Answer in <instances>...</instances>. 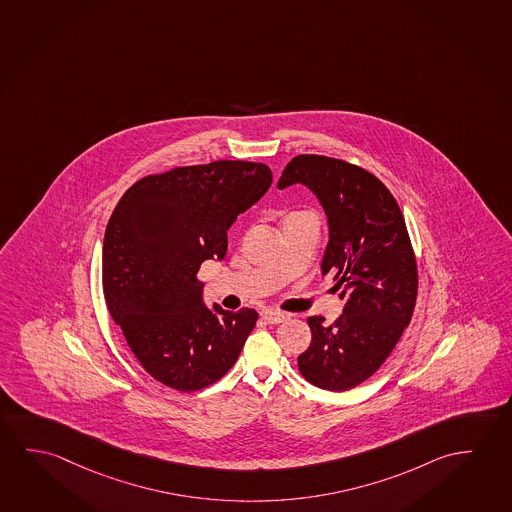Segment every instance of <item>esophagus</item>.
Segmentation results:
<instances>
[{
    "mask_svg": "<svg viewBox=\"0 0 512 512\" xmlns=\"http://www.w3.org/2000/svg\"><path fill=\"white\" fill-rule=\"evenodd\" d=\"M261 318H263L267 324H281V322H284V320L288 318V315L281 313V311H263Z\"/></svg>",
    "mask_w": 512,
    "mask_h": 512,
    "instance_id": "1",
    "label": "esophagus"
}]
</instances>
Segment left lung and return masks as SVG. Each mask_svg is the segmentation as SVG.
Listing matches in <instances>:
<instances>
[{"mask_svg":"<svg viewBox=\"0 0 512 512\" xmlns=\"http://www.w3.org/2000/svg\"><path fill=\"white\" fill-rule=\"evenodd\" d=\"M302 183L324 206L329 244L322 272H333L345 308L333 324L309 317L313 340L299 372L322 390L345 391L370 379L413 317L418 267L395 197L372 172L322 155H299L277 187Z\"/></svg>","mask_w":512,"mask_h":512,"instance_id":"1","label":"left lung"}]
</instances>
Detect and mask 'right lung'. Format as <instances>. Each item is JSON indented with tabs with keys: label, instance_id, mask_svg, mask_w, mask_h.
I'll use <instances>...</instances> for the list:
<instances>
[{
	"label": "right lung",
	"instance_id": "add662e5",
	"mask_svg": "<svg viewBox=\"0 0 512 512\" xmlns=\"http://www.w3.org/2000/svg\"><path fill=\"white\" fill-rule=\"evenodd\" d=\"M272 185L265 163L174 167L131 185L103 242L106 306L138 363L172 390H203L228 374L258 313L206 308L197 272L224 260L228 229Z\"/></svg>",
	"mask_w": 512,
	"mask_h": 512
}]
</instances>
